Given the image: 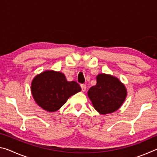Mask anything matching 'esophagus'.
Segmentation results:
<instances>
[{"label":"esophagus","instance_id":"esophagus-1","mask_svg":"<svg viewBox=\"0 0 157 157\" xmlns=\"http://www.w3.org/2000/svg\"><path fill=\"white\" fill-rule=\"evenodd\" d=\"M81 88H82V91L84 92L85 91H86V84H81Z\"/></svg>","mask_w":157,"mask_h":157}]
</instances>
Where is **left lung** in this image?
<instances>
[{"instance_id": "1", "label": "left lung", "mask_w": 157, "mask_h": 157, "mask_svg": "<svg viewBox=\"0 0 157 157\" xmlns=\"http://www.w3.org/2000/svg\"><path fill=\"white\" fill-rule=\"evenodd\" d=\"M97 84L91 86L88 96L95 110L101 114L113 113L120 108L127 97L124 85L116 77L98 74Z\"/></svg>"}]
</instances>
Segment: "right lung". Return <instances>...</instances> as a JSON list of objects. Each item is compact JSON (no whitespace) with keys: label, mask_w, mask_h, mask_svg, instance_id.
I'll return each instance as SVG.
<instances>
[{"label":"right lung","mask_w":157,"mask_h":157,"mask_svg":"<svg viewBox=\"0 0 157 157\" xmlns=\"http://www.w3.org/2000/svg\"><path fill=\"white\" fill-rule=\"evenodd\" d=\"M81 91L75 81L68 82L64 74L55 71H46L36 75L31 84L33 98L39 107L54 112L62 107L71 95Z\"/></svg>","instance_id":"obj_1"}]
</instances>
